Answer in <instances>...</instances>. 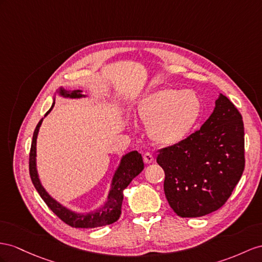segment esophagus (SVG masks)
<instances>
[{
  "mask_svg": "<svg viewBox=\"0 0 262 262\" xmlns=\"http://www.w3.org/2000/svg\"><path fill=\"white\" fill-rule=\"evenodd\" d=\"M144 162L145 164H151L154 162V155L150 152H146L144 155Z\"/></svg>",
  "mask_w": 262,
  "mask_h": 262,
  "instance_id": "obj_1",
  "label": "esophagus"
}]
</instances>
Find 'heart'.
I'll return each instance as SVG.
<instances>
[{"mask_svg": "<svg viewBox=\"0 0 262 262\" xmlns=\"http://www.w3.org/2000/svg\"><path fill=\"white\" fill-rule=\"evenodd\" d=\"M201 102L189 90L160 89L146 95L137 107L138 117L148 126L152 142L162 146L179 144L197 123Z\"/></svg>", "mask_w": 262, "mask_h": 262, "instance_id": "1", "label": "heart"}]
</instances>
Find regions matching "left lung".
I'll use <instances>...</instances> for the list:
<instances>
[{
    "mask_svg": "<svg viewBox=\"0 0 262 262\" xmlns=\"http://www.w3.org/2000/svg\"><path fill=\"white\" fill-rule=\"evenodd\" d=\"M211 115L183 142L160 149L164 190L171 209L183 218L218 210L230 197L245 169L243 116L220 94Z\"/></svg>",
    "mask_w": 262,
    "mask_h": 262,
    "instance_id": "left-lung-1",
    "label": "left lung"
}]
</instances>
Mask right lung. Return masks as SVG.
I'll return each mask as SVG.
<instances>
[{"instance_id": "right-lung-1", "label": "right lung", "mask_w": 262, "mask_h": 262, "mask_svg": "<svg viewBox=\"0 0 262 262\" xmlns=\"http://www.w3.org/2000/svg\"><path fill=\"white\" fill-rule=\"evenodd\" d=\"M57 93L59 96L66 98H80L86 96L83 95L82 91L79 90L70 92L59 89ZM54 104L55 103L52 104V107L48 111V113L45 114V116L49 115L50 112L53 110V107H54ZM43 119L44 118L39 120L34 130V134H33L30 152V176L35 189L39 193V196L42 197V199L45 201V204L49 206L50 209L54 212L59 219L63 220L65 224L70 225L71 227L96 228L115 223V221L118 220L120 212H122L124 189L130 184L132 180L136 176H138L144 169L142 155H140L137 150H134L126 154V155H124L122 159H120V163L113 176L111 189L104 206L89 213H79L76 211H73L69 209V208H66L65 206L59 204L54 198H52L49 195V192L45 190V188L41 184V180L38 178V173L36 169V139Z\"/></svg>"}]
</instances>
